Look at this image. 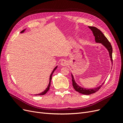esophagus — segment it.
Returning <instances> with one entry per match:
<instances>
[{
	"mask_svg": "<svg viewBox=\"0 0 123 123\" xmlns=\"http://www.w3.org/2000/svg\"><path fill=\"white\" fill-rule=\"evenodd\" d=\"M68 65V62L65 59H63L61 62V65L62 66H66Z\"/></svg>",
	"mask_w": 123,
	"mask_h": 123,
	"instance_id": "obj_1",
	"label": "esophagus"
}]
</instances>
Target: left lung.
<instances>
[{
	"label": "left lung",
	"mask_w": 123,
	"mask_h": 123,
	"mask_svg": "<svg viewBox=\"0 0 123 123\" xmlns=\"http://www.w3.org/2000/svg\"><path fill=\"white\" fill-rule=\"evenodd\" d=\"M88 27L91 30V31H92L93 33V35L95 37V40L96 43H101L104 47H106V49L108 50V51L109 53L110 57L111 58V61L112 62V61H113L112 47V46H111L110 43L109 42V40L107 39V38L104 35L103 33L97 28L94 27H90V26H89ZM71 76H72V85L74 89L78 92H79L80 93H81L83 94L89 95L92 93H94L97 92L99 89L102 87L103 85L104 84V83H103L102 85H100L99 86H98L97 88H92V89L84 88L80 87V86H79L76 83L75 80H74V77L72 74H71Z\"/></svg>",
	"instance_id": "8db88e82"
}]
</instances>
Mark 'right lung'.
<instances>
[{
  "label": "right lung",
  "instance_id": "add662e5",
  "mask_svg": "<svg viewBox=\"0 0 123 123\" xmlns=\"http://www.w3.org/2000/svg\"><path fill=\"white\" fill-rule=\"evenodd\" d=\"M25 30H23V31H21V33H23V32H24V31H25ZM57 66H56V67L53 69V71H52V72L51 73V75H50V81H49V85H48V86L47 87V88L46 89V90H44V91H43V92H42V93H39V94H35V95H44V94H45L46 93L49 91V89H50V85H51V79H52V74H53V72H54V71L56 69V68H57Z\"/></svg>",
  "mask_w": 123,
  "mask_h": 123
}]
</instances>
